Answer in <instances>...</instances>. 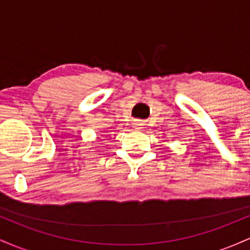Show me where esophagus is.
I'll list each match as a JSON object with an SVG mask.
<instances>
[{"label": "esophagus", "instance_id": "obj_1", "mask_svg": "<svg viewBox=\"0 0 250 250\" xmlns=\"http://www.w3.org/2000/svg\"><path fill=\"white\" fill-rule=\"evenodd\" d=\"M143 125H143V122H141V121H135L133 123V127H134L135 130H142Z\"/></svg>", "mask_w": 250, "mask_h": 250}]
</instances>
